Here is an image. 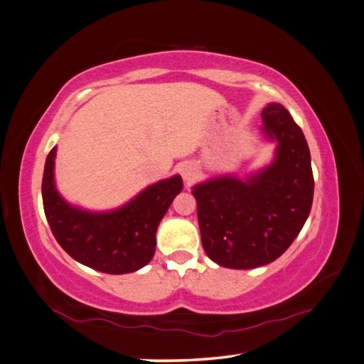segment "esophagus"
Wrapping results in <instances>:
<instances>
[{"mask_svg":"<svg viewBox=\"0 0 364 364\" xmlns=\"http://www.w3.org/2000/svg\"><path fill=\"white\" fill-rule=\"evenodd\" d=\"M179 171H181V176L183 177V182L187 183L188 187L194 182V179H196L198 174H199L198 166L194 165V164H190V162L182 164L181 168H179Z\"/></svg>","mask_w":364,"mask_h":364,"instance_id":"obj_1","label":"esophagus"}]
</instances>
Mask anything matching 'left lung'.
<instances>
[{"label":"left lung","instance_id":"8db88e82","mask_svg":"<svg viewBox=\"0 0 364 364\" xmlns=\"http://www.w3.org/2000/svg\"><path fill=\"white\" fill-rule=\"evenodd\" d=\"M261 134L274 141L273 161L237 177L196 183L202 247L227 269H255L284 253L306 224L314 200V174L303 131L279 103L262 109Z\"/></svg>","mask_w":364,"mask_h":364}]
</instances>
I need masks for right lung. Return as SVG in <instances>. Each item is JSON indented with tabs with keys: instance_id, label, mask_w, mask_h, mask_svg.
<instances>
[{
	"instance_id": "obj_1",
	"label": "right lung",
	"mask_w": 364,
	"mask_h": 364,
	"mask_svg": "<svg viewBox=\"0 0 364 364\" xmlns=\"http://www.w3.org/2000/svg\"><path fill=\"white\" fill-rule=\"evenodd\" d=\"M57 146L44 164L43 207L57 242L77 262L109 274L132 273L153 259L156 233L173 199L183 188L182 177L148 185L125 205L92 211L69 203L55 185Z\"/></svg>"
}]
</instances>
